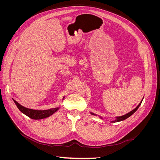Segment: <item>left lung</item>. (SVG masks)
<instances>
[{"mask_svg":"<svg viewBox=\"0 0 160 160\" xmlns=\"http://www.w3.org/2000/svg\"><path fill=\"white\" fill-rule=\"evenodd\" d=\"M142 101H141V103H140L136 108H135L133 110H132V111H130L129 113H127V114H125V115H123V116H121V117H118L117 118V120H115V121H113V122H120V121H122V120H124V119H127V118H128L129 117H130L131 115H132V114H133L135 111H137V109L139 108V107L140 106V105H141V103H142ZM91 114H93V115H94V113H91Z\"/></svg>","mask_w":160,"mask_h":160,"instance_id":"left-lung-1","label":"left lung"}]
</instances>
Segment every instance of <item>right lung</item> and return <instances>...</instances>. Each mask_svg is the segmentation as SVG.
I'll list each match as a JSON object with an SVG mask.
<instances>
[{
	"label": "right lung",
	"mask_w": 160,
	"mask_h": 160,
	"mask_svg": "<svg viewBox=\"0 0 160 160\" xmlns=\"http://www.w3.org/2000/svg\"><path fill=\"white\" fill-rule=\"evenodd\" d=\"M14 103L17 105L18 109L20 110L22 113L27 115L33 119H41L48 118L49 116L51 115L58 110V108H53L47 110H43V111H38V110H34L31 109H28L25 107H23L21 105L19 104L16 101H14Z\"/></svg>",
	"instance_id": "1"
}]
</instances>
